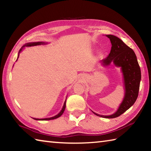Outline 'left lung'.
I'll return each instance as SVG.
<instances>
[{
    "label": "left lung",
    "mask_w": 151,
    "mask_h": 151,
    "mask_svg": "<svg viewBox=\"0 0 151 151\" xmlns=\"http://www.w3.org/2000/svg\"><path fill=\"white\" fill-rule=\"evenodd\" d=\"M111 43L110 52L107 58L101 60L103 65H109L113 62L121 67L124 76L125 95L118 110L111 115H101L95 112L97 116L104 118H115L123 114L136 102L139 93L141 81V70L134 50L123 41L114 35H106Z\"/></svg>",
    "instance_id": "8db88e82"
}]
</instances>
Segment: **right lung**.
Segmentation results:
<instances>
[{
	"mask_svg": "<svg viewBox=\"0 0 151 151\" xmlns=\"http://www.w3.org/2000/svg\"><path fill=\"white\" fill-rule=\"evenodd\" d=\"M41 44H45L43 42H33V43H26L24 45V46H22V47L21 48V49H20V50H19V52H21V51L22 50V49H23L24 47H31V46H36V45H41ZM19 57V56H18ZM65 105H66V101H65V102H64V104H63V106L62 108V110H61V111L60 112V113L55 115V116H54L52 117H50V118H45V119H34L36 120H41V121H45V120H52V119H56L58 117H60L61 115H62V114L63 113L64 110H65Z\"/></svg>",
	"mask_w": 151,
	"mask_h": 151,
	"instance_id": "1",
	"label": "right lung"
}]
</instances>
